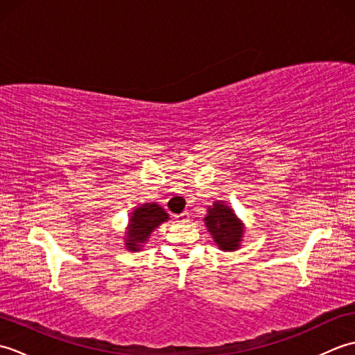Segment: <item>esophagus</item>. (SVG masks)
<instances>
[{"mask_svg":"<svg viewBox=\"0 0 355 355\" xmlns=\"http://www.w3.org/2000/svg\"><path fill=\"white\" fill-rule=\"evenodd\" d=\"M189 218H191L189 212H183V214H180V215H175L177 223H187V221H189Z\"/></svg>","mask_w":355,"mask_h":355,"instance_id":"obj_1","label":"esophagus"}]
</instances>
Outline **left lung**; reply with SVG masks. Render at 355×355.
<instances>
[{
	"label": "left lung",
	"mask_w": 355,
	"mask_h": 355,
	"mask_svg": "<svg viewBox=\"0 0 355 355\" xmlns=\"http://www.w3.org/2000/svg\"><path fill=\"white\" fill-rule=\"evenodd\" d=\"M205 223L221 250H238L244 235V224L239 221L233 209L225 206L223 201H216L214 206H209Z\"/></svg>",
	"instance_id": "1"
}]
</instances>
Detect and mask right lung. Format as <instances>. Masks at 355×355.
<instances>
[{"instance_id":"1","label":"right lung","mask_w":355,"mask_h":355,"mask_svg":"<svg viewBox=\"0 0 355 355\" xmlns=\"http://www.w3.org/2000/svg\"><path fill=\"white\" fill-rule=\"evenodd\" d=\"M168 220L169 215L157 202H145L140 207H135L130 216V224H128L126 229L125 247L130 252H139L154 229Z\"/></svg>"}]
</instances>
